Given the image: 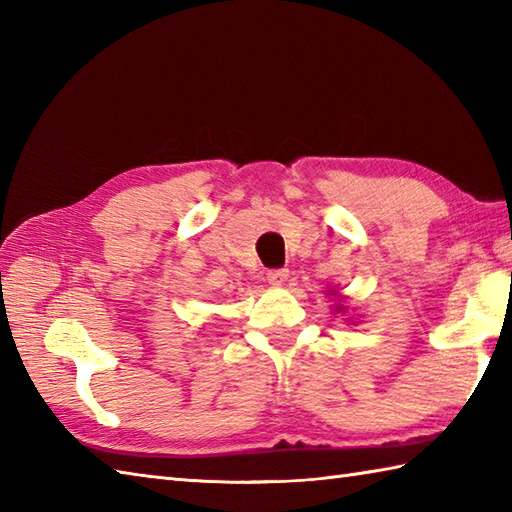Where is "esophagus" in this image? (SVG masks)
Returning a JSON list of instances; mask_svg holds the SVG:
<instances>
[{"mask_svg": "<svg viewBox=\"0 0 512 512\" xmlns=\"http://www.w3.org/2000/svg\"><path fill=\"white\" fill-rule=\"evenodd\" d=\"M288 279V270L286 268H275V270H268V284L273 286H281L284 281Z\"/></svg>", "mask_w": 512, "mask_h": 512, "instance_id": "1", "label": "esophagus"}]
</instances>
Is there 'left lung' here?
Instances as JSON below:
<instances>
[{"mask_svg":"<svg viewBox=\"0 0 512 512\" xmlns=\"http://www.w3.org/2000/svg\"><path fill=\"white\" fill-rule=\"evenodd\" d=\"M336 310H341V308H336Z\"/></svg>","mask_w":512,"mask_h":512,"instance_id":"1","label":"left lung"}]
</instances>
